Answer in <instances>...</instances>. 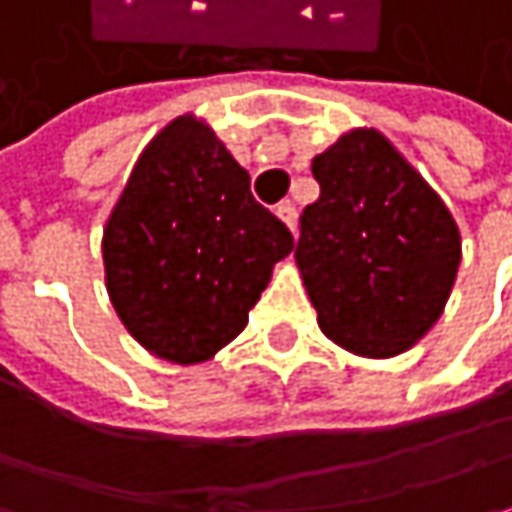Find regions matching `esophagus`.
I'll return each mask as SVG.
<instances>
[{"label":"esophagus","instance_id":"1","mask_svg":"<svg viewBox=\"0 0 512 512\" xmlns=\"http://www.w3.org/2000/svg\"><path fill=\"white\" fill-rule=\"evenodd\" d=\"M275 214L281 217V223H284L292 234H295V223H298V214H295V205L292 202H281L278 208H275Z\"/></svg>","mask_w":512,"mask_h":512}]
</instances>
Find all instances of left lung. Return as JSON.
I'll list each match as a JSON object with an SVG mask.
<instances>
[{
    "mask_svg": "<svg viewBox=\"0 0 512 512\" xmlns=\"http://www.w3.org/2000/svg\"><path fill=\"white\" fill-rule=\"evenodd\" d=\"M321 194L301 214L295 263L327 339L388 359L435 324L461 266L446 202L376 130H350L313 159Z\"/></svg>",
    "mask_w": 512,
    "mask_h": 512,
    "instance_id": "8db88e82",
    "label": "left lung"
}]
</instances>
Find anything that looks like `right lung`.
I'll return each instance as SVG.
<instances>
[{
  "mask_svg": "<svg viewBox=\"0 0 512 512\" xmlns=\"http://www.w3.org/2000/svg\"><path fill=\"white\" fill-rule=\"evenodd\" d=\"M101 249L130 336L159 359L196 365L246 327L292 234L252 196L217 133L179 115L141 150Z\"/></svg>",
  "mask_w": 512,
  "mask_h": 512,
  "instance_id": "obj_1",
  "label": "right lung"
}]
</instances>
